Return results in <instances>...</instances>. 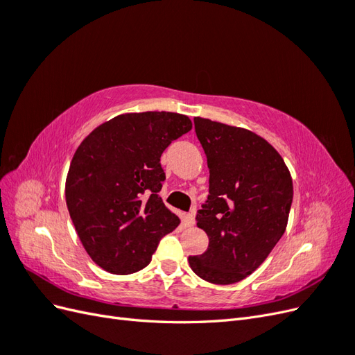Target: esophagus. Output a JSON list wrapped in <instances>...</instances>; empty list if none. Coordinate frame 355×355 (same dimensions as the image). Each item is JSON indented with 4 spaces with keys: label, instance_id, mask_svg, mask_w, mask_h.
<instances>
[{
    "label": "esophagus",
    "instance_id": "1",
    "mask_svg": "<svg viewBox=\"0 0 355 355\" xmlns=\"http://www.w3.org/2000/svg\"><path fill=\"white\" fill-rule=\"evenodd\" d=\"M185 225H187V227H194V225H196L194 213H188L187 214V216H185Z\"/></svg>",
    "mask_w": 355,
    "mask_h": 355
}]
</instances>
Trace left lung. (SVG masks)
<instances>
[{
  "label": "left lung",
  "instance_id": "obj_1",
  "mask_svg": "<svg viewBox=\"0 0 355 355\" xmlns=\"http://www.w3.org/2000/svg\"><path fill=\"white\" fill-rule=\"evenodd\" d=\"M194 125L210 173L209 196L196 218L209 247L188 261L202 280L232 284L259 268L283 237L292 178L282 155L261 136L200 116Z\"/></svg>",
  "mask_w": 355,
  "mask_h": 355
}]
</instances>
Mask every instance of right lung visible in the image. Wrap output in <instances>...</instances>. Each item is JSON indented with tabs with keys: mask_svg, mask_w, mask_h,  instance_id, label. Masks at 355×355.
Instances as JSON below:
<instances>
[{
	"mask_svg": "<svg viewBox=\"0 0 355 355\" xmlns=\"http://www.w3.org/2000/svg\"><path fill=\"white\" fill-rule=\"evenodd\" d=\"M192 123L175 112L123 114L84 139L71 161L65 197L85 252L105 271L133 274L149 262L179 218L158 192L159 158Z\"/></svg>",
	"mask_w": 355,
	"mask_h": 355,
	"instance_id": "1",
	"label": "right lung"
}]
</instances>
